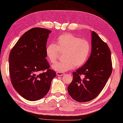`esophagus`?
Instances as JSON below:
<instances>
[{
	"label": "esophagus",
	"instance_id": "34e87169",
	"mask_svg": "<svg viewBox=\"0 0 123 123\" xmlns=\"http://www.w3.org/2000/svg\"><path fill=\"white\" fill-rule=\"evenodd\" d=\"M65 73L63 72H56V75L57 76H62L63 75H64Z\"/></svg>",
	"mask_w": 123,
	"mask_h": 123
}]
</instances>
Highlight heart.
I'll return each mask as SVG.
<instances>
[{
	"label": "heart",
	"mask_w": 123,
	"mask_h": 123,
	"mask_svg": "<svg viewBox=\"0 0 123 123\" xmlns=\"http://www.w3.org/2000/svg\"><path fill=\"white\" fill-rule=\"evenodd\" d=\"M59 52L64 53V59L52 65V68L57 72H65L86 62L91 52L90 44L87 40L66 33L58 37L55 44L51 43L46 48V56L51 63L56 61Z\"/></svg>",
	"instance_id": "heart-1"
}]
</instances>
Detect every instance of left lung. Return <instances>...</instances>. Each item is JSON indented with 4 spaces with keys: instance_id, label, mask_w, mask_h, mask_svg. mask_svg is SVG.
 I'll return each instance as SVG.
<instances>
[{
    "instance_id": "8db88e82",
    "label": "left lung",
    "mask_w": 123,
    "mask_h": 123,
    "mask_svg": "<svg viewBox=\"0 0 123 123\" xmlns=\"http://www.w3.org/2000/svg\"><path fill=\"white\" fill-rule=\"evenodd\" d=\"M91 36L90 57L81 67L73 72V80L68 87L71 97L79 102H89L97 97L112 71L109 48L95 32L92 31Z\"/></svg>"
}]
</instances>
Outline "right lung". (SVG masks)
Masks as SVG:
<instances>
[{"instance_id": "right-lung-1", "label": "right lung", "mask_w": 123, "mask_h": 123, "mask_svg": "<svg viewBox=\"0 0 123 123\" xmlns=\"http://www.w3.org/2000/svg\"><path fill=\"white\" fill-rule=\"evenodd\" d=\"M51 31L34 28L17 41L9 55V72L14 88L24 98L35 101L49 91L56 73L46 58L47 39ZM46 70L45 72L41 73Z\"/></svg>"}]
</instances>
